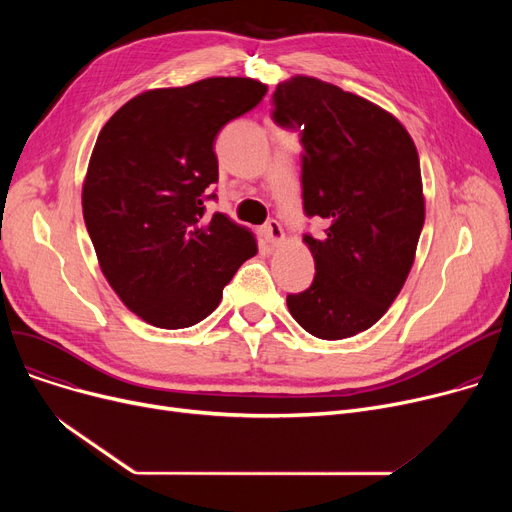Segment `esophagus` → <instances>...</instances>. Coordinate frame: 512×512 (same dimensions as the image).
<instances>
[{
    "instance_id": "34e87169",
    "label": "esophagus",
    "mask_w": 512,
    "mask_h": 512,
    "mask_svg": "<svg viewBox=\"0 0 512 512\" xmlns=\"http://www.w3.org/2000/svg\"><path fill=\"white\" fill-rule=\"evenodd\" d=\"M261 232H263V236H265V240L270 242V245H278V242L282 240V226H280V222H276V220H270L267 222L263 228H261Z\"/></svg>"
}]
</instances>
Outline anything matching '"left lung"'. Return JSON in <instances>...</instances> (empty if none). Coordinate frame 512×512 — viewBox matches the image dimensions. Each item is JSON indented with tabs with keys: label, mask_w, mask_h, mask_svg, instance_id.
<instances>
[{
	"label": "left lung",
	"mask_w": 512,
	"mask_h": 512,
	"mask_svg": "<svg viewBox=\"0 0 512 512\" xmlns=\"http://www.w3.org/2000/svg\"><path fill=\"white\" fill-rule=\"evenodd\" d=\"M278 126L299 130L303 209L328 228L305 234L315 278L288 294L292 317L321 340L378 321L405 284L425 220L419 155L392 114L311 76L272 95Z\"/></svg>",
	"instance_id": "obj_1"
}]
</instances>
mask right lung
Returning <instances> with one entry per match:
<instances>
[{"label": "right lung", "mask_w": 512, "mask_h": 512, "mask_svg": "<svg viewBox=\"0 0 512 512\" xmlns=\"http://www.w3.org/2000/svg\"><path fill=\"white\" fill-rule=\"evenodd\" d=\"M265 93L253 78H205L134 97L101 128L83 186L85 224L103 276L147 324H199L257 253L253 234L220 211L205 215V201L218 199L215 137Z\"/></svg>", "instance_id": "add662e5"}]
</instances>
